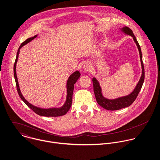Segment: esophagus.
Returning <instances> with one entry per match:
<instances>
[{
  "label": "esophagus",
  "instance_id": "obj_1",
  "mask_svg": "<svg viewBox=\"0 0 160 160\" xmlns=\"http://www.w3.org/2000/svg\"><path fill=\"white\" fill-rule=\"evenodd\" d=\"M83 69L86 72H88V71L92 70V65H91V64L88 63V62L85 63V64H84V65H83Z\"/></svg>",
  "mask_w": 160,
  "mask_h": 160
}]
</instances>
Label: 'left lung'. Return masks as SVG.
<instances>
[{"mask_svg": "<svg viewBox=\"0 0 160 160\" xmlns=\"http://www.w3.org/2000/svg\"><path fill=\"white\" fill-rule=\"evenodd\" d=\"M121 30L127 34L128 35L131 36L135 42L136 43L137 48L138 49L139 54H140V61H141V65H142V76L140 77V79L137 83L136 87L135 88L134 90L128 96H123L119 98L114 99H109L107 98H105L104 96H102V93H101V89L99 86V82L96 80L95 78H93L92 81L93 83V90H94V93L96 98V101L98 103L99 106L102 107L103 108L107 109V110H110V111H115V110H119L121 109H122L124 108H126L129 106H130L133 101L135 100L137 97L138 96L144 82L145 79V70H144V65L142 61V51H141V48L140 46L134 36L133 32L132 31L131 29H130L128 27H125L121 29Z\"/></svg>", "mask_w": 160, "mask_h": 160, "instance_id": "obj_1", "label": "left lung"}]
</instances>
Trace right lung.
<instances>
[{
  "label": "right lung",
  "mask_w": 160,
  "mask_h": 160,
  "mask_svg": "<svg viewBox=\"0 0 160 160\" xmlns=\"http://www.w3.org/2000/svg\"><path fill=\"white\" fill-rule=\"evenodd\" d=\"M36 36H37V35H35L34 36H33L32 38H30L27 39L26 41H25L23 42H22L21 44V45L20 46V47L18 49L16 59H15V64H14V66H13V73H14V77H15V82H16V86H17V89L18 93L20 97V98L23 101V102L30 109H32L36 114H37L39 116H46V117H58V116H64L68 111V110L70 109V108L71 107L72 102V95H73V92L74 84L76 83L77 80L80 77V73L79 72V71H76L74 73H73L69 77V78L67 80V94L66 101H65L64 105L61 108L42 109V108H40L34 106L32 105V104H30V102H28L25 99V98L23 96L22 94L21 93L20 87H19V85H18L17 77V74H16V64H17V61H18V54H19V52H20V49L25 44H26L27 43L32 41V39H34Z\"/></svg>",
  "instance_id": "right-lung-1"
}]
</instances>
